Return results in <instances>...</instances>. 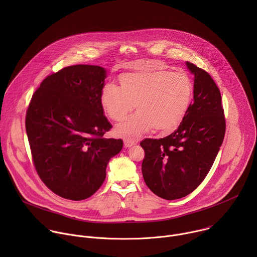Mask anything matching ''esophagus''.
I'll use <instances>...</instances> for the list:
<instances>
[{
  "instance_id": "obj_1",
  "label": "esophagus",
  "mask_w": 257,
  "mask_h": 257,
  "mask_svg": "<svg viewBox=\"0 0 257 257\" xmlns=\"http://www.w3.org/2000/svg\"><path fill=\"white\" fill-rule=\"evenodd\" d=\"M134 144H136V141H135V140L127 139V138L124 139V145L126 146V148H131V146H133Z\"/></svg>"
}]
</instances>
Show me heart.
Instances as JSON below:
<instances>
[{
  "mask_svg": "<svg viewBox=\"0 0 257 257\" xmlns=\"http://www.w3.org/2000/svg\"><path fill=\"white\" fill-rule=\"evenodd\" d=\"M193 97V82L183 71L141 68L120 76L119 88L108 84L100 93V105L113 121L124 120L117 133L136 139L155 128L162 133L176 130L184 120Z\"/></svg>",
  "mask_w": 257,
  "mask_h": 257,
  "instance_id": "heart-1",
  "label": "heart"
}]
</instances>
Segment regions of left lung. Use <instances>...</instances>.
<instances>
[{
	"mask_svg": "<svg viewBox=\"0 0 257 257\" xmlns=\"http://www.w3.org/2000/svg\"><path fill=\"white\" fill-rule=\"evenodd\" d=\"M193 102L178 129L161 139L140 142L145 184L158 196L174 200L194 191L208 174L223 143L226 121L218 87L207 72L192 63Z\"/></svg>",
	"mask_w": 257,
	"mask_h": 257,
	"instance_id": "1",
	"label": "left lung"
}]
</instances>
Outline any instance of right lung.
Masks as SVG:
<instances>
[{
    "label": "right lung",
    "mask_w": 257,
    "mask_h": 257,
    "mask_svg": "<svg viewBox=\"0 0 257 257\" xmlns=\"http://www.w3.org/2000/svg\"><path fill=\"white\" fill-rule=\"evenodd\" d=\"M105 77L100 66H69L48 76L30 100L25 128L34 167L63 198L94 194L123 148L122 139L103 137L112 128L99 100Z\"/></svg>",
    "instance_id": "obj_1"
}]
</instances>
